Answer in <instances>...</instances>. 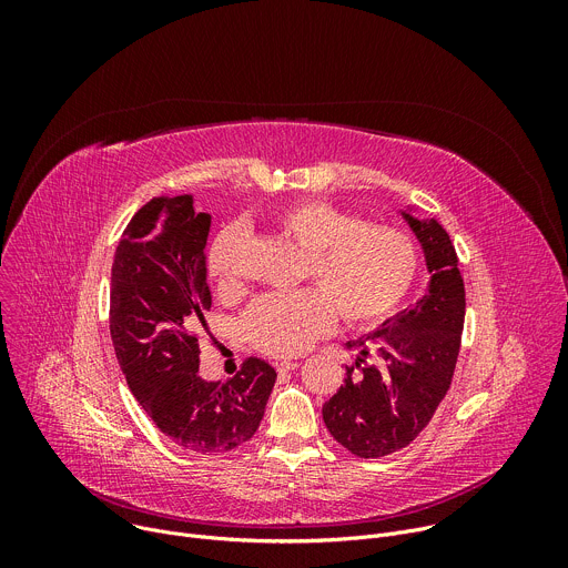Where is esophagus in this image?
<instances>
[{
	"instance_id": "1",
	"label": "esophagus",
	"mask_w": 568,
	"mask_h": 568,
	"mask_svg": "<svg viewBox=\"0 0 568 568\" xmlns=\"http://www.w3.org/2000/svg\"><path fill=\"white\" fill-rule=\"evenodd\" d=\"M294 368H298V362H292V359H285V362L276 364V371H278V373H290V371H294Z\"/></svg>"
}]
</instances>
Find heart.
Here are the masks:
<instances>
[{"mask_svg": "<svg viewBox=\"0 0 568 568\" xmlns=\"http://www.w3.org/2000/svg\"><path fill=\"white\" fill-rule=\"evenodd\" d=\"M276 233L303 250L301 281L314 290L258 298L242 321L250 344L274 357L305 353L326 335L335 312L348 326L386 318L412 290L420 254L399 226L371 224L323 200H298L270 217ZM242 233L229 226L211 242L206 270L220 292H237Z\"/></svg>", "mask_w": 568, "mask_h": 568, "instance_id": "1", "label": "heart"}]
</instances>
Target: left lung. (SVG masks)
Here are the masks:
<instances>
[{
    "label": "left lung",
    "mask_w": 568,
    "mask_h": 568,
    "mask_svg": "<svg viewBox=\"0 0 568 568\" xmlns=\"http://www.w3.org/2000/svg\"><path fill=\"white\" fill-rule=\"evenodd\" d=\"M423 242L432 283L409 312L382 323L366 339L348 342L359 359L344 386L323 404L333 438L359 458L407 447L434 418L449 390L465 323V285L447 231L407 215Z\"/></svg>",
    "instance_id": "8db88e82"
}]
</instances>
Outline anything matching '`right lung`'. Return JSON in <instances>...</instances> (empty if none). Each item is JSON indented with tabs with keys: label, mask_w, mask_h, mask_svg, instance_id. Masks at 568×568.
Segmentation results:
<instances>
[{
	"label": "right lung",
	"mask_w": 568,
	"mask_h": 568,
	"mask_svg": "<svg viewBox=\"0 0 568 568\" xmlns=\"http://www.w3.org/2000/svg\"><path fill=\"white\" fill-rule=\"evenodd\" d=\"M209 226L211 215L195 213L191 195L152 197L119 240L110 285V335L132 395L161 434L204 456L256 434L276 382L258 357L224 382L197 373V331L209 333L211 307Z\"/></svg>",
	"instance_id": "right-lung-1"
}]
</instances>
